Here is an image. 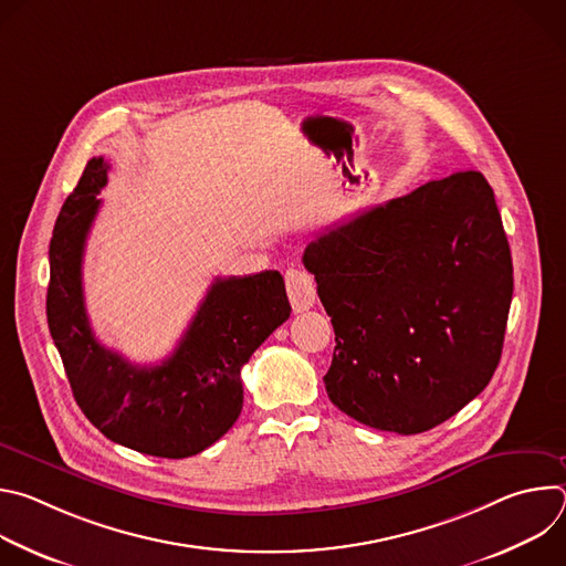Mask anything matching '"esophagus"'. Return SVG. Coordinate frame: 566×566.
Returning <instances> with one entry per match:
<instances>
[{
  "instance_id": "esophagus-1",
  "label": "esophagus",
  "mask_w": 566,
  "mask_h": 566,
  "mask_svg": "<svg viewBox=\"0 0 566 566\" xmlns=\"http://www.w3.org/2000/svg\"><path fill=\"white\" fill-rule=\"evenodd\" d=\"M286 293H289V300H291V306L295 313L308 311L317 297L313 277L302 269L286 271Z\"/></svg>"
}]
</instances>
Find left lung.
I'll return each instance as SVG.
<instances>
[{"label":"left lung","instance_id":"8db88e82","mask_svg":"<svg viewBox=\"0 0 566 566\" xmlns=\"http://www.w3.org/2000/svg\"><path fill=\"white\" fill-rule=\"evenodd\" d=\"M304 266L336 332L325 387L376 430L454 417L500 365L513 262L493 188L468 170L322 232Z\"/></svg>","mask_w":566,"mask_h":566}]
</instances>
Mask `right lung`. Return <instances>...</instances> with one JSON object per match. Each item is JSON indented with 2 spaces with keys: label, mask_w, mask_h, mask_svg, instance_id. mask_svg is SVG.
Returning a JSON list of instances; mask_svg holds the SVG:
<instances>
[{
  "label": "right lung",
  "mask_w": 566,
  "mask_h": 566,
  "mask_svg": "<svg viewBox=\"0 0 566 566\" xmlns=\"http://www.w3.org/2000/svg\"><path fill=\"white\" fill-rule=\"evenodd\" d=\"M107 160L94 156L66 197L49 247L46 319L73 398L114 443L184 459L219 441L244 406L241 367L289 319L277 271L217 277L170 358L138 367L103 347L83 293V253L107 186Z\"/></svg>",
  "instance_id": "right-lung-1"
}]
</instances>
